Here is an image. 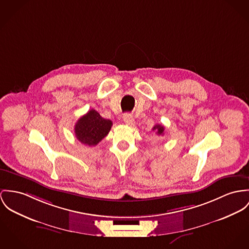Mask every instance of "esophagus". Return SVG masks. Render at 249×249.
<instances>
[{"label":"esophagus","mask_w":249,"mask_h":249,"mask_svg":"<svg viewBox=\"0 0 249 249\" xmlns=\"http://www.w3.org/2000/svg\"><path fill=\"white\" fill-rule=\"evenodd\" d=\"M123 121L125 122V124L130 125V126H132V125L134 124V117L132 115H129V114L124 115V116H123Z\"/></svg>","instance_id":"34e87169"}]
</instances>
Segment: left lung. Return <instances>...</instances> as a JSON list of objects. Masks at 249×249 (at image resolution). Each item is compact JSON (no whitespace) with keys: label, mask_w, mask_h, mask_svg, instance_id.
<instances>
[{"label":"left lung","mask_w":249,"mask_h":249,"mask_svg":"<svg viewBox=\"0 0 249 249\" xmlns=\"http://www.w3.org/2000/svg\"><path fill=\"white\" fill-rule=\"evenodd\" d=\"M164 126L160 125V124H157L155 125L153 128V131H156V134H164Z\"/></svg>","instance_id":"8db88e82"}]
</instances>
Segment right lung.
Masks as SVG:
<instances>
[{"label":"right lung","mask_w":249,"mask_h":249,"mask_svg":"<svg viewBox=\"0 0 249 249\" xmlns=\"http://www.w3.org/2000/svg\"><path fill=\"white\" fill-rule=\"evenodd\" d=\"M113 122L103 118L96 110H90L81 116L75 125V134L77 140L88 146H96L112 128Z\"/></svg>","instance_id":"obj_1"}]
</instances>
